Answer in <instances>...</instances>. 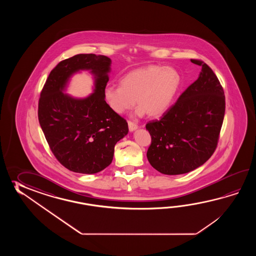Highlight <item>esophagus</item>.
Masks as SVG:
<instances>
[{"label":"esophagus","instance_id":"esophagus-1","mask_svg":"<svg viewBox=\"0 0 256 256\" xmlns=\"http://www.w3.org/2000/svg\"><path fill=\"white\" fill-rule=\"evenodd\" d=\"M128 126H129V130H130V132L136 130V129L138 128V126L136 124V122H130V120H128Z\"/></svg>","mask_w":256,"mask_h":256}]
</instances>
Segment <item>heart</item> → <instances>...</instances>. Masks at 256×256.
<instances>
[{"label":"heart","mask_w":256,"mask_h":256,"mask_svg":"<svg viewBox=\"0 0 256 256\" xmlns=\"http://www.w3.org/2000/svg\"><path fill=\"white\" fill-rule=\"evenodd\" d=\"M181 76L173 66L151 65L127 73L120 78V87L108 86L104 98L110 109L122 114L139 105L136 114L156 117L168 109L180 88Z\"/></svg>","instance_id":"heart-1"}]
</instances>
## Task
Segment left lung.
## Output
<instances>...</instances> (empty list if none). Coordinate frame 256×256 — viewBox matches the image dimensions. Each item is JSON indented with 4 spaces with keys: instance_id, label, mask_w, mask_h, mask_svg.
Listing matches in <instances>:
<instances>
[{
    "instance_id": "1",
    "label": "left lung",
    "mask_w": 256,
    "mask_h": 256,
    "mask_svg": "<svg viewBox=\"0 0 256 256\" xmlns=\"http://www.w3.org/2000/svg\"><path fill=\"white\" fill-rule=\"evenodd\" d=\"M191 62L202 68L198 78L159 120L146 126L152 139L147 159L162 174H186L207 162L216 150L222 126V86L206 63Z\"/></svg>"
}]
</instances>
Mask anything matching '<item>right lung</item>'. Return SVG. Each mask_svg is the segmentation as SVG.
I'll return each mask as SVG.
<instances>
[{
	"mask_svg": "<svg viewBox=\"0 0 256 256\" xmlns=\"http://www.w3.org/2000/svg\"><path fill=\"white\" fill-rule=\"evenodd\" d=\"M110 60L105 56L78 54L60 61L49 74L38 102V120L50 150L66 168L95 174L110 164L116 142L128 134L126 119L110 109L104 100ZM90 70L96 88L85 99L62 90L80 70Z\"/></svg>",
	"mask_w": 256,
	"mask_h": 256,
	"instance_id": "obj_1",
	"label": "right lung"
}]
</instances>
